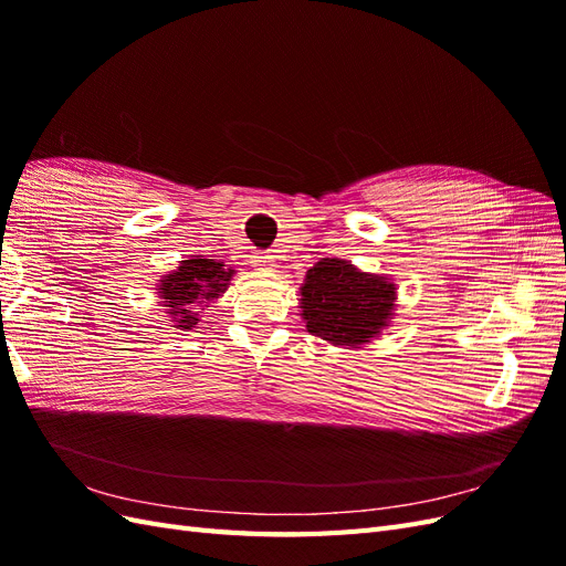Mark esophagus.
Here are the masks:
<instances>
[{"instance_id": "esophagus-1", "label": "esophagus", "mask_w": 566, "mask_h": 566, "mask_svg": "<svg viewBox=\"0 0 566 566\" xmlns=\"http://www.w3.org/2000/svg\"><path fill=\"white\" fill-rule=\"evenodd\" d=\"M252 264L264 269V271H271L273 266H276V264H273V254H271V252H256V254L252 256Z\"/></svg>"}]
</instances>
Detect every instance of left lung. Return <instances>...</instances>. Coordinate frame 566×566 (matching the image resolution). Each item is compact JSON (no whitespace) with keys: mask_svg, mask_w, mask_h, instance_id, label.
<instances>
[{"mask_svg":"<svg viewBox=\"0 0 566 566\" xmlns=\"http://www.w3.org/2000/svg\"><path fill=\"white\" fill-rule=\"evenodd\" d=\"M306 331L333 345L356 347L380 333L394 310V285L345 260L325 256L302 283Z\"/></svg>","mask_w":566,"mask_h":566,"instance_id":"8db88e82","label":"left lung"}]
</instances>
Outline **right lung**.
<instances>
[{
    "instance_id": "obj_1",
    "label": "right lung",
    "mask_w": 566,
    "mask_h": 566,
    "mask_svg": "<svg viewBox=\"0 0 566 566\" xmlns=\"http://www.w3.org/2000/svg\"><path fill=\"white\" fill-rule=\"evenodd\" d=\"M233 276V269H227L221 262L202 260V256H193V260L181 262V266L163 279L160 297L165 306H169L167 314H172L177 321L179 331H193L198 325V310L200 304L210 302L224 293L229 281Z\"/></svg>"
}]
</instances>
